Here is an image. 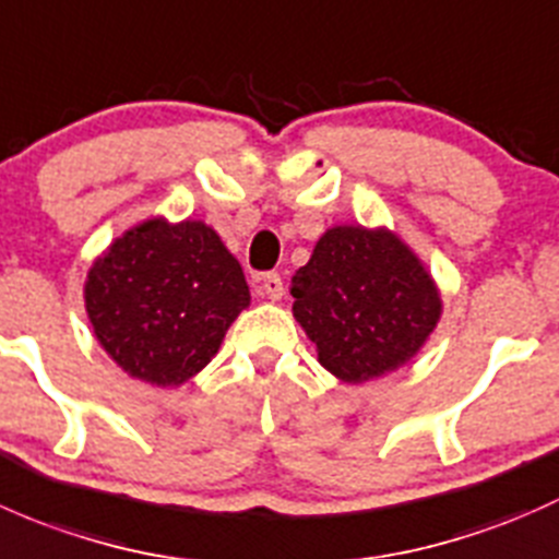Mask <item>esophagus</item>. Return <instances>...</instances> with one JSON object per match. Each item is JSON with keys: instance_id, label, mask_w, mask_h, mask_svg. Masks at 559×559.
Instances as JSON below:
<instances>
[{"instance_id": "1", "label": "esophagus", "mask_w": 559, "mask_h": 559, "mask_svg": "<svg viewBox=\"0 0 559 559\" xmlns=\"http://www.w3.org/2000/svg\"><path fill=\"white\" fill-rule=\"evenodd\" d=\"M282 293H285V285H282L280 274H263L255 285L258 298H269V301H280Z\"/></svg>"}]
</instances>
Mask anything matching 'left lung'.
Here are the masks:
<instances>
[{"mask_svg": "<svg viewBox=\"0 0 559 559\" xmlns=\"http://www.w3.org/2000/svg\"><path fill=\"white\" fill-rule=\"evenodd\" d=\"M290 296L318 360L349 384L408 364L441 318L433 277L388 228H328Z\"/></svg>", "mask_w": 559, "mask_h": 559, "instance_id": "left-lung-1", "label": "left lung"}]
</instances>
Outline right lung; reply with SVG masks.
Here are the masks:
<instances>
[{"instance_id": "1", "label": "right lung", "mask_w": 559, "mask_h": 559, "mask_svg": "<svg viewBox=\"0 0 559 559\" xmlns=\"http://www.w3.org/2000/svg\"><path fill=\"white\" fill-rule=\"evenodd\" d=\"M247 307L239 261L201 221L140 223L85 280V312L105 353L155 388L195 377Z\"/></svg>"}]
</instances>
